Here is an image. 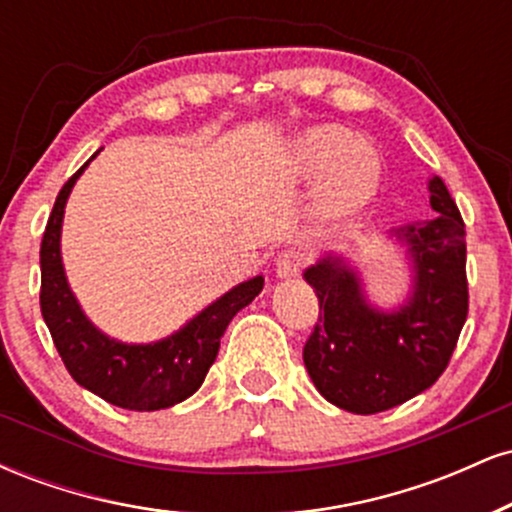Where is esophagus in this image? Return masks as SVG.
I'll use <instances>...</instances> for the list:
<instances>
[{"label": "esophagus", "mask_w": 512, "mask_h": 512, "mask_svg": "<svg viewBox=\"0 0 512 512\" xmlns=\"http://www.w3.org/2000/svg\"><path fill=\"white\" fill-rule=\"evenodd\" d=\"M305 262H308V252H305L303 248H289V250H284L276 255L274 272L279 279H293V276L301 272V267Z\"/></svg>", "instance_id": "34e87169"}]
</instances>
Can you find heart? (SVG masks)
Returning <instances> with one entry per match:
<instances>
[{"mask_svg":"<svg viewBox=\"0 0 512 512\" xmlns=\"http://www.w3.org/2000/svg\"><path fill=\"white\" fill-rule=\"evenodd\" d=\"M286 173L293 180H313L315 219L337 223L354 219L378 195L383 166L368 144L337 125L305 129L286 149Z\"/></svg>","mask_w":512,"mask_h":512,"instance_id":"heart-1","label":"heart"}]
</instances>
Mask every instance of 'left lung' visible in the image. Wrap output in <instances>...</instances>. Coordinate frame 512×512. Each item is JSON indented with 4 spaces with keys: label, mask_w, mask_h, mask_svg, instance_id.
<instances>
[{
    "label": "left lung",
    "mask_w": 512,
    "mask_h": 512,
    "mask_svg": "<svg viewBox=\"0 0 512 512\" xmlns=\"http://www.w3.org/2000/svg\"><path fill=\"white\" fill-rule=\"evenodd\" d=\"M428 221L392 228L407 248V301L383 310L368 301L361 272L325 252L303 272L320 301V322L303 361L327 402L351 414H378L424 392L440 378L467 320V243L460 209L445 182L428 180Z\"/></svg>",
    "instance_id": "obj_1"
}]
</instances>
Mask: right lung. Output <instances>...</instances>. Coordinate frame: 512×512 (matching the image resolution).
<instances>
[{
  "label": "right lung",
  "mask_w": 512,
  "mask_h": 512,
  "mask_svg": "<svg viewBox=\"0 0 512 512\" xmlns=\"http://www.w3.org/2000/svg\"><path fill=\"white\" fill-rule=\"evenodd\" d=\"M93 154L64 182L40 245V310L69 375L115 407L132 411L168 409L202 387L219 354L221 337L238 310L255 301L264 276L233 286L180 330L149 344H127L108 337L88 320L76 301L62 264V221L72 187Z\"/></svg>",
  "instance_id": "1"
}]
</instances>
